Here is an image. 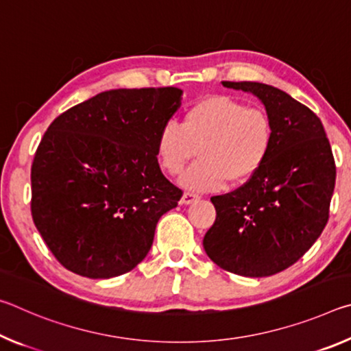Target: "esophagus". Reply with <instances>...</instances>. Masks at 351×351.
Returning <instances> with one entry per match:
<instances>
[{
	"instance_id": "34e87169",
	"label": "esophagus",
	"mask_w": 351,
	"mask_h": 351,
	"mask_svg": "<svg viewBox=\"0 0 351 351\" xmlns=\"http://www.w3.org/2000/svg\"><path fill=\"white\" fill-rule=\"evenodd\" d=\"M199 199V195H197V193H192V192H186L182 195V198H181V204H192V203H195V201H198Z\"/></svg>"
}]
</instances>
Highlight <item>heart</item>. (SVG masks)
<instances>
[{
	"label": "heart",
	"mask_w": 351,
	"mask_h": 351,
	"mask_svg": "<svg viewBox=\"0 0 351 351\" xmlns=\"http://www.w3.org/2000/svg\"><path fill=\"white\" fill-rule=\"evenodd\" d=\"M274 128L268 112L224 94L198 100L184 111L181 125L167 122L158 133L156 156L167 175H181L199 153L201 161L182 176L195 192L251 180L268 158Z\"/></svg>",
	"instance_id": "b5f03b06"
}]
</instances>
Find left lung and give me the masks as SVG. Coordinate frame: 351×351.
Returning a JSON list of instances; mask_svg holds the SVG:
<instances>
[{
    "mask_svg": "<svg viewBox=\"0 0 351 351\" xmlns=\"http://www.w3.org/2000/svg\"><path fill=\"white\" fill-rule=\"evenodd\" d=\"M263 102L274 138L251 180L210 201L217 218L203 246L219 268L268 277L294 265L328 223L336 164L320 119L278 88L258 82H223Z\"/></svg>",
    "mask_w": 351,
    "mask_h": 351,
    "instance_id": "8db88e82",
    "label": "left lung"
}]
</instances>
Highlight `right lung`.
Segmentation results:
<instances>
[{"label": "right lung", "mask_w": 351, "mask_h": 351, "mask_svg": "<svg viewBox=\"0 0 351 351\" xmlns=\"http://www.w3.org/2000/svg\"><path fill=\"white\" fill-rule=\"evenodd\" d=\"M180 88L111 90L54 119L35 152L31 212L64 268L111 278L145 258L182 190L162 175L156 138Z\"/></svg>", "instance_id": "obj_1"}]
</instances>
